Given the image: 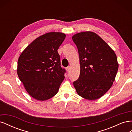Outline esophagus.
<instances>
[{
	"instance_id": "obj_1",
	"label": "esophagus",
	"mask_w": 132,
	"mask_h": 132,
	"mask_svg": "<svg viewBox=\"0 0 132 132\" xmlns=\"http://www.w3.org/2000/svg\"><path fill=\"white\" fill-rule=\"evenodd\" d=\"M70 66L67 67L66 68V70H67V71H69L70 70Z\"/></svg>"
}]
</instances>
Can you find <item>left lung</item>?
Returning <instances> with one entry per match:
<instances>
[{"label":"left lung","instance_id":"1","mask_svg":"<svg viewBox=\"0 0 132 132\" xmlns=\"http://www.w3.org/2000/svg\"><path fill=\"white\" fill-rule=\"evenodd\" d=\"M72 39L79 55L80 73L73 82L78 94L89 100L102 97L113 84L118 64L114 52L93 32L74 35Z\"/></svg>","mask_w":132,"mask_h":132}]
</instances>
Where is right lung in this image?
Returning a JSON list of instances; mask_svg holds the SVG:
<instances>
[{
  "mask_svg": "<svg viewBox=\"0 0 132 132\" xmlns=\"http://www.w3.org/2000/svg\"><path fill=\"white\" fill-rule=\"evenodd\" d=\"M66 35L49 32L38 37L21 53L17 73L29 94L39 101L56 95L64 79L65 70L61 66L59 47Z\"/></svg>",
  "mask_w": 132,
  "mask_h": 132,
  "instance_id": "obj_1",
  "label": "right lung"
}]
</instances>
